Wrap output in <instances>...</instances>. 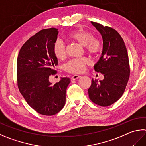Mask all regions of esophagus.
Masks as SVG:
<instances>
[{"mask_svg":"<svg viewBox=\"0 0 146 146\" xmlns=\"http://www.w3.org/2000/svg\"><path fill=\"white\" fill-rule=\"evenodd\" d=\"M80 77V75H74L73 76H72V77H71V79L72 80H76V79H78Z\"/></svg>","mask_w":146,"mask_h":146,"instance_id":"1","label":"esophagus"}]
</instances>
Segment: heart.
Instances as JSON below:
<instances>
[{
  "label": "heart",
  "instance_id": "b5f03b06",
  "mask_svg": "<svg viewBox=\"0 0 146 146\" xmlns=\"http://www.w3.org/2000/svg\"><path fill=\"white\" fill-rule=\"evenodd\" d=\"M69 41L75 42L83 46L86 53L92 57L98 56L102 50V43L100 39L92 36L90 31L84 29H77L70 32L66 37ZM53 53L57 59H65L66 52L64 44L61 41H57L53 46ZM91 64L90 60L87 57L71 59L65 64V70L70 73H80L84 72L86 66Z\"/></svg>",
  "mask_w": 146,
  "mask_h": 146
}]
</instances>
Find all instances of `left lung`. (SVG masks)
Here are the masks:
<instances>
[{"mask_svg":"<svg viewBox=\"0 0 146 146\" xmlns=\"http://www.w3.org/2000/svg\"><path fill=\"white\" fill-rule=\"evenodd\" d=\"M91 23L102 36V55L94 68L104 75V79L99 82L92 79L89 96L95 104L107 107L117 102L125 91L130 73L128 55L117 31L97 22Z\"/></svg>","mask_w":146,"mask_h":146,"instance_id":"1","label":"left lung"}]
</instances>
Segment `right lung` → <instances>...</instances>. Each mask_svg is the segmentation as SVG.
Masks as SVG:
<instances>
[{"instance_id": "right-lung-1", "label": "right lung", "mask_w": 146, "mask_h": 146, "mask_svg": "<svg viewBox=\"0 0 146 146\" xmlns=\"http://www.w3.org/2000/svg\"><path fill=\"white\" fill-rule=\"evenodd\" d=\"M59 32L56 28L43 29L23 44L17 64L18 89L31 107L44 115L59 112L66 102V91L70 79L63 77L52 84L49 76L57 71V59L53 46Z\"/></svg>"}]
</instances>
